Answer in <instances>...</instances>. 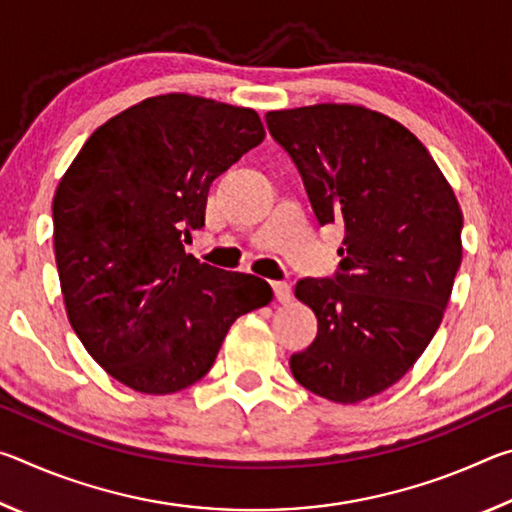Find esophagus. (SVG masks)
Instances as JSON below:
<instances>
[{
	"label": "esophagus",
	"mask_w": 512,
	"mask_h": 512,
	"mask_svg": "<svg viewBox=\"0 0 512 512\" xmlns=\"http://www.w3.org/2000/svg\"><path fill=\"white\" fill-rule=\"evenodd\" d=\"M275 298L280 302H291V287L287 282H271Z\"/></svg>",
	"instance_id": "obj_1"
}]
</instances>
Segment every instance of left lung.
<instances>
[{
    "instance_id": "left-lung-1",
    "label": "left lung",
    "mask_w": 512,
    "mask_h": 512,
    "mask_svg": "<svg viewBox=\"0 0 512 512\" xmlns=\"http://www.w3.org/2000/svg\"><path fill=\"white\" fill-rule=\"evenodd\" d=\"M320 225L345 237L332 280H300L318 334L293 377L354 404L400 381L440 327L461 266L463 212L424 144L400 121L350 103L266 112Z\"/></svg>"
}]
</instances>
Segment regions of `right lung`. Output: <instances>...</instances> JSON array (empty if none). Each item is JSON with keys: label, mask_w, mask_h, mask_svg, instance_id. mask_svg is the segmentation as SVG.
Listing matches in <instances>:
<instances>
[{"label": "right lung", "mask_w": 512, "mask_h": 512, "mask_svg": "<svg viewBox=\"0 0 512 512\" xmlns=\"http://www.w3.org/2000/svg\"><path fill=\"white\" fill-rule=\"evenodd\" d=\"M264 135L250 108L160 94L99 126L60 178L51 210L69 325L133 391L196 384L230 325L271 302L262 277L185 253L212 180Z\"/></svg>", "instance_id": "1"}]
</instances>
